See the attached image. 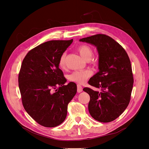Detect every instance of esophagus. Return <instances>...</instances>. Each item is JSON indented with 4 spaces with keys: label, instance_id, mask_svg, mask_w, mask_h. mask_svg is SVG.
Instances as JSON below:
<instances>
[{
    "label": "esophagus",
    "instance_id": "1",
    "mask_svg": "<svg viewBox=\"0 0 149 149\" xmlns=\"http://www.w3.org/2000/svg\"><path fill=\"white\" fill-rule=\"evenodd\" d=\"M77 91L78 93H81L83 91V88L80 84L77 85Z\"/></svg>",
    "mask_w": 149,
    "mask_h": 149
}]
</instances>
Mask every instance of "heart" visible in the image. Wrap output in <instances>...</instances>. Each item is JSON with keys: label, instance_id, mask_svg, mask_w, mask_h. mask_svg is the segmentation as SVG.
<instances>
[{"label": "heart", "instance_id": "1", "mask_svg": "<svg viewBox=\"0 0 149 149\" xmlns=\"http://www.w3.org/2000/svg\"><path fill=\"white\" fill-rule=\"evenodd\" d=\"M78 51L79 52L80 55L85 60L89 61V60H91L93 54V49L91 47L86 45H81L78 48ZM66 55V53H63L61 54L60 58L59 66L61 68H64L65 66ZM91 74V71L89 70L75 71L72 72L70 74H69L68 76V78L70 81L77 83L78 84H83L88 79Z\"/></svg>", "mask_w": 149, "mask_h": 149}]
</instances>
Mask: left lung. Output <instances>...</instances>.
<instances>
[{
    "instance_id": "left-lung-1",
    "label": "left lung",
    "mask_w": 149,
    "mask_h": 149,
    "mask_svg": "<svg viewBox=\"0 0 149 149\" xmlns=\"http://www.w3.org/2000/svg\"><path fill=\"white\" fill-rule=\"evenodd\" d=\"M96 47L99 71L88 83L98 89L84 88L89 94V114L101 123L115 120L128 106L133 88L132 66L128 55L120 45L109 36L97 34L79 40Z\"/></svg>"
}]
</instances>
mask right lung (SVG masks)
Segmentation results:
<instances>
[{
	"label": "right lung",
	"mask_w": 149,
	"mask_h": 149,
	"mask_svg": "<svg viewBox=\"0 0 149 149\" xmlns=\"http://www.w3.org/2000/svg\"><path fill=\"white\" fill-rule=\"evenodd\" d=\"M73 40L40 44L22 61L19 74L22 104L26 112L44 127H56L65 120L68 104L77 92L74 83L64 85L66 79L59 68L61 54Z\"/></svg>",
	"instance_id": "add662e5"
}]
</instances>
